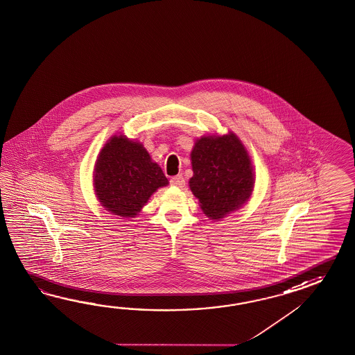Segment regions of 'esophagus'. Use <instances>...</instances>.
I'll return each instance as SVG.
<instances>
[{
    "label": "esophagus",
    "mask_w": 355,
    "mask_h": 355,
    "mask_svg": "<svg viewBox=\"0 0 355 355\" xmlns=\"http://www.w3.org/2000/svg\"><path fill=\"white\" fill-rule=\"evenodd\" d=\"M171 184L175 186V187H183V186H184V178H183V175L178 174V175L172 177V178H171Z\"/></svg>",
    "instance_id": "1"
}]
</instances>
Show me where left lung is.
Here are the masks:
<instances>
[{"instance_id":"8db88e82","label":"left lung","mask_w":355,"mask_h":355,"mask_svg":"<svg viewBox=\"0 0 355 355\" xmlns=\"http://www.w3.org/2000/svg\"><path fill=\"white\" fill-rule=\"evenodd\" d=\"M192 193L211 219L241 208L254 187L248 151L234 133L198 139L191 153Z\"/></svg>"}]
</instances>
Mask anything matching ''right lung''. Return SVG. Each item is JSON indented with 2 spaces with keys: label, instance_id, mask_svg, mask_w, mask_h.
<instances>
[{
  "label": "right lung",
  "instance_id": "obj_1",
  "mask_svg": "<svg viewBox=\"0 0 355 355\" xmlns=\"http://www.w3.org/2000/svg\"><path fill=\"white\" fill-rule=\"evenodd\" d=\"M96 195L115 216H137L148 198L168 184L162 168L139 142L114 136L95 165Z\"/></svg>",
  "mask_w": 355,
  "mask_h": 355
}]
</instances>
